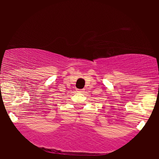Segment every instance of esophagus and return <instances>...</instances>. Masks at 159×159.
Returning a JSON list of instances; mask_svg holds the SVG:
<instances>
[{"mask_svg": "<svg viewBox=\"0 0 159 159\" xmlns=\"http://www.w3.org/2000/svg\"><path fill=\"white\" fill-rule=\"evenodd\" d=\"M84 91V90H77V92H80V93H82Z\"/></svg>", "mask_w": 159, "mask_h": 159, "instance_id": "esophagus-1", "label": "esophagus"}]
</instances>
